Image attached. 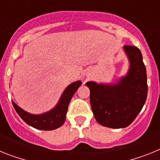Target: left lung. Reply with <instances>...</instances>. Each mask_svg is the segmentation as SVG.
Segmentation results:
<instances>
[{
  "mask_svg": "<svg viewBox=\"0 0 160 160\" xmlns=\"http://www.w3.org/2000/svg\"><path fill=\"white\" fill-rule=\"evenodd\" d=\"M131 67L128 75L117 85L86 83L90 88V102L94 118L101 125L111 128H127L135 119L148 96L146 67L136 46H125Z\"/></svg>",
  "mask_w": 160,
  "mask_h": 160,
  "instance_id": "left-lung-1",
  "label": "left lung"
}]
</instances>
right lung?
Segmentation results:
<instances>
[{"instance_id":"1","label":"right lung","mask_w":160,"mask_h":160,"mask_svg":"<svg viewBox=\"0 0 160 160\" xmlns=\"http://www.w3.org/2000/svg\"><path fill=\"white\" fill-rule=\"evenodd\" d=\"M81 83L80 81H78L70 84L65 90L58 105L52 111L45 114L39 115L30 114L20 108L13 102H12V105L18 115L32 128L44 131L57 129L64 123L69 103L76 90L81 86Z\"/></svg>"}]
</instances>
